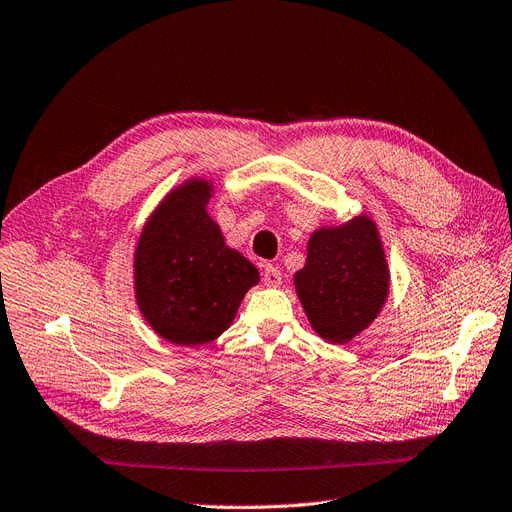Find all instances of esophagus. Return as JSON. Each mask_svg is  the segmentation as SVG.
<instances>
[{"mask_svg":"<svg viewBox=\"0 0 512 512\" xmlns=\"http://www.w3.org/2000/svg\"><path fill=\"white\" fill-rule=\"evenodd\" d=\"M263 284L265 286H280L282 284V272L276 265H265L263 268Z\"/></svg>","mask_w":512,"mask_h":512,"instance_id":"1","label":"esophagus"}]
</instances>
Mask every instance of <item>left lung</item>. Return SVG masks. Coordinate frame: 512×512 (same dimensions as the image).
<instances>
[{
	"instance_id": "1",
	"label": "left lung",
	"mask_w": 512,
	"mask_h": 512,
	"mask_svg": "<svg viewBox=\"0 0 512 512\" xmlns=\"http://www.w3.org/2000/svg\"><path fill=\"white\" fill-rule=\"evenodd\" d=\"M389 284L383 240L366 213L311 232L305 265L295 274V291L311 328L337 345L349 343L376 320Z\"/></svg>"
}]
</instances>
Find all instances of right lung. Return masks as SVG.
I'll list each match as a JSON object with an SVG mask.
<instances>
[{
	"label": "right lung",
	"mask_w": 512,
	"mask_h": 512,
	"mask_svg": "<svg viewBox=\"0 0 512 512\" xmlns=\"http://www.w3.org/2000/svg\"><path fill=\"white\" fill-rule=\"evenodd\" d=\"M215 186L190 177L148 215L133 251V293L140 314L175 345L211 343L259 284L255 265L228 247L207 213Z\"/></svg>",
	"instance_id": "obj_1"
}]
</instances>
